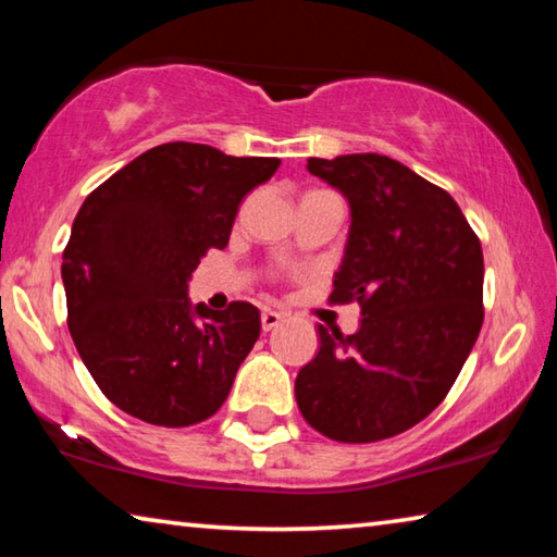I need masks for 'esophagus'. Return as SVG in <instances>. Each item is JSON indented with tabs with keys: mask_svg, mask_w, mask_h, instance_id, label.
Listing matches in <instances>:
<instances>
[{
	"mask_svg": "<svg viewBox=\"0 0 557 557\" xmlns=\"http://www.w3.org/2000/svg\"><path fill=\"white\" fill-rule=\"evenodd\" d=\"M260 324H262V332H272V329L282 324V314L272 312V309H265V312L260 314Z\"/></svg>",
	"mask_w": 557,
	"mask_h": 557,
	"instance_id": "obj_1",
	"label": "esophagus"
}]
</instances>
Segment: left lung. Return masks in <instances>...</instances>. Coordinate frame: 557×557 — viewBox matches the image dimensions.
Listing matches in <instances>:
<instances>
[{
    "label": "left lung",
    "mask_w": 557,
    "mask_h": 557,
    "mask_svg": "<svg viewBox=\"0 0 557 557\" xmlns=\"http://www.w3.org/2000/svg\"><path fill=\"white\" fill-rule=\"evenodd\" d=\"M351 206L332 305H361V329L319 326L297 373L299 412L336 442H379L445 400L484 322V256L457 201L383 154L307 162Z\"/></svg>",
    "instance_id": "8db88e82"
}]
</instances>
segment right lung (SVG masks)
Listing matches in <instances>:
<instances>
[{"label":"right lung","instance_id":"1","mask_svg":"<svg viewBox=\"0 0 557 557\" xmlns=\"http://www.w3.org/2000/svg\"><path fill=\"white\" fill-rule=\"evenodd\" d=\"M275 157L194 143L147 149L88 194L63 250L73 344L106 398L149 425L188 428L221 408L260 336L250 301L196 305L188 280L228 245L240 201Z\"/></svg>","mask_w":557,"mask_h":557}]
</instances>
